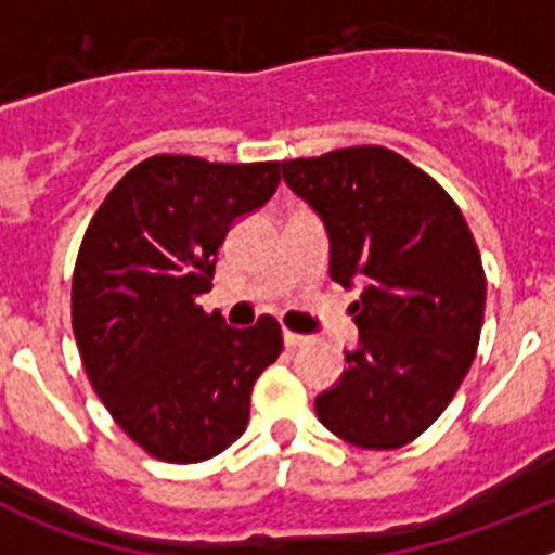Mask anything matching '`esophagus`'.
<instances>
[{
    "instance_id": "1",
    "label": "esophagus",
    "mask_w": 555,
    "mask_h": 555,
    "mask_svg": "<svg viewBox=\"0 0 555 555\" xmlns=\"http://www.w3.org/2000/svg\"><path fill=\"white\" fill-rule=\"evenodd\" d=\"M283 341H286L288 350H297V347L308 345V341H311V338L302 336V333H292V331H286V333H283Z\"/></svg>"
}]
</instances>
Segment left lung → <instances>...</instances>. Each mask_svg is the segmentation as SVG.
Here are the masks:
<instances>
[{"instance_id":"left-lung-1","label":"left lung","mask_w":555,"mask_h":555,"mask_svg":"<svg viewBox=\"0 0 555 555\" xmlns=\"http://www.w3.org/2000/svg\"><path fill=\"white\" fill-rule=\"evenodd\" d=\"M281 169L325 222L333 281L361 286L358 347L317 416L356 448H403L448 409L478 350L487 274L473 233L448 191L386 146Z\"/></svg>"}]
</instances>
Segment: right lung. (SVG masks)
<instances>
[{
    "label": "right lung",
    "instance_id": "obj_1",
    "mask_svg": "<svg viewBox=\"0 0 555 555\" xmlns=\"http://www.w3.org/2000/svg\"><path fill=\"white\" fill-rule=\"evenodd\" d=\"M281 164L152 155L113 185L82 235L72 327L119 428L169 464L214 459L244 434L249 395L278 361L274 317L228 327L210 288L230 224L269 203Z\"/></svg>",
    "mask_w": 555,
    "mask_h": 555
}]
</instances>
